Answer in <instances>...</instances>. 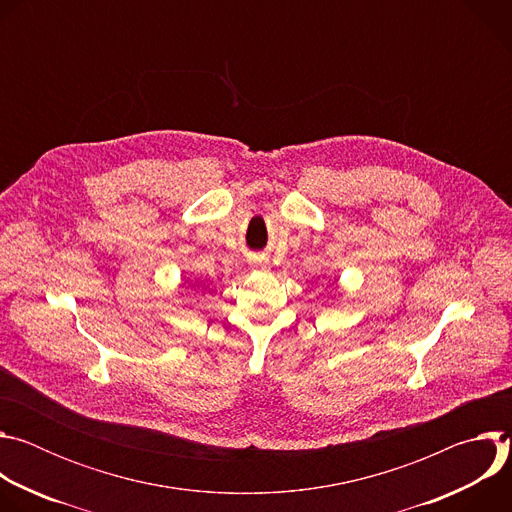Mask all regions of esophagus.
Wrapping results in <instances>:
<instances>
[{"label":"esophagus","mask_w":512,"mask_h":512,"mask_svg":"<svg viewBox=\"0 0 512 512\" xmlns=\"http://www.w3.org/2000/svg\"><path fill=\"white\" fill-rule=\"evenodd\" d=\"M253 269L255 271H261V273H265V271H269V263L267 261H255V265H253Z\"/></svg>","instance_id":"1"}]
</instances>
